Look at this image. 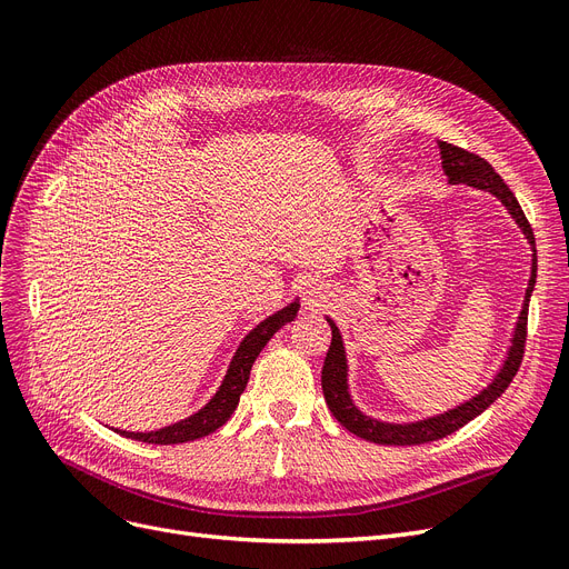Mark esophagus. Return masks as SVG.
<instances>
[{"mask_svg": "<svg viewBox=\"0 0 569 569\" xmlns=\"http://www.w3.org/2000/svg\"><path fill=\"white\" fill-rule=\"evenodd\" d=\"M323 299H327V296H323L321 287H315V284L306 287V291H303V303H306L308 308H319V303H321Z\"/></svg>", "mask_w": 569, "mask_h": 569, "instance_id": "1", "label": "esophagus"}]
</instances>
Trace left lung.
<instances>
[{
  "instance_id": "obj_1",
  "label": "left lung",
  "mask_w": 569,
  "mask_h": 569,
  "mask_svg": "<svg viewBox=\"0 0 569 569\" xmlns=\"http://www.w3.org/2000/svg\"><path fill=\"white\" fill-rule=\"evenodd\" d=\"M440 148V157H442V171L449 178V184H458L463 182L468 187L481 189V192L493 194L511 214V220L517 222V227L521 229V233L526 236V240L530 242L532 250V266H530V280H528V289H526V299L517 319V327L511 331V340L507 347V355L502 366L498 368V372L493 375V380L486 385L479 393H475L472 398L458 402L456 408L442 412V415H432L426 419H417V421H405V423H396V421H382L368 417L366 412H361L357 408V402L351 400L349 393V366H347V351H345V342L340 336L338 323L327 317L329 327H331V347L327 351V359H323V368H321V389H323V398H327L329 410L333 412V417L349 430L355 432L357 438H363L368 442L375 445H423V442H432L451 436L458 428H463L468 421H472L475 417H479L489 405H493L505 389L509 387V382L517 375L521 359H523V345H526V323H528V303L530 296L535 289V280H537V250H535V236L532 229L526 220V214L517 201V197L511 194V189L502 182V178L496 173V169L489 164V161L458 148L451 146L447 141H438Z\"/></svg>"
}]
</instances>
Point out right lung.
<instances>
[{
  "label": "right lung",
  "mask_w": 569,
  "mask_h": 569,
  "mask_svg": "<svg viewBox=\"0 0 569 569\" xmlns=\"http://www.w3.org/2000/svg\"><path fill=\"white\" fill-rule=\"evenodd\" d=\"M299 308H301L299 299H293L282 310L261 319L257 327L240 340L220 389L214 391V396L203 405L199 412L189 415L187 419H180L171 426L148 430V432H131V430H120V428H116V432H120V436L131 438V440L148 442V445H180V442H192L203 436H210L212 430L224 426L229 421V417L233 415V410L238 408L240 393L248 387L250 370H252L254 359L259 357V351L266 347V342L270 338H273L284 327L287 321H293V317L299 315Z\"/></svg>",
  "instance_id": "add662e5"
}]
</instances>
